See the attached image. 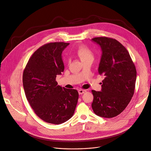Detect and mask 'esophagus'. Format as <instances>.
<instances>
[{
	"mask_svg": "<svg viewBox=\"0 0 151 151\" xmlns=\"http://www.w3.org/2000/svg\"><path fill=\"white\" fill-rule=\"evenodd\" d=\"M78 94L81 95V94H83L85 93V92H86V91L85 90V89H79L78 91Z\"/></svg>",
	"mask_w": 151,
	"mask_h": 151,
	"instance_id": "obj_1",
	"label": "esophagus"
}]
</instances>
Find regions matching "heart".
Returning <instances> with one entry per match:
<instances>
[{"label":"heart","mask_w":151,"mask_h":151,"mask_svg":"<svg viewBox=\"0 0 151 151\" xmlns=\"http://www.w3.org/2000/svg\"><path fill=\"white\" fill-rule=\"evenodd\" d=\"M76 54L83 63L87 61H93L94 53L85 45H80L76 51Z\"/></svg>","instance_id":"b5f03b06"}]
</instances>
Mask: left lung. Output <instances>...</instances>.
Segmentation results:
<instances>
[{
  "label": "left lung",
  "mask_w": 151,
  "mask_h": 151,
  "mask_svg": "<svg viewBox=\"0 0 151 151\" xmlns=\"http://www.w3.org/2000/svg\"><path fill=\"white\" fill-rule=\"evenodd\" d=\"M92 40L101 47L98 71L105 77L101 91L92 90V108L100 117L112 118L124 110L134 96L136 68L128 51L117 40L99 37Z\"/></svg>",
  "instance_id": "obj_1"
}]
</instances>
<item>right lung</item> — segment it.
I'll return each instance as SVG.
<instances>
[{
	"label": "right lung",
	"instance_id": "add662e5",
	"mask_svg": "<svg viewBox=\"0 0 151 151\" xmlns=\"http://www.w3.org/2000/svg\"><path fill=\"white\" fill-rule=\"evenodd\" d=\"M69 43H46L29 59L23 73L26 97L34 112L42 120L59 124L71 119L78 99L76 89L58 85L55 78L64 71L63 50Z\"/></svg>",
	"mask_w": 151,
	"mask_h": 151
}]
</instances>
